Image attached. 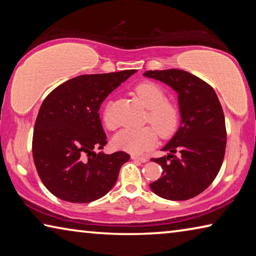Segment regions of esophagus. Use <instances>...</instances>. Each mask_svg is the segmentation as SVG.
I'll return each instance as SVG.
<instances>
[{
	"instance_id": "1",
	"label": "esophagus",
	"mask_w": 256,
	"mask_h": 256,
	"mask_svg": "<svg viewBox=\"0 0 256 256\" xmlns=\"http://www.w3.org/2000/svg\"><path fill=\"white\" fill-rule=\"evenodd\" d=\"M131 158L133 160H138V162H148V158L140 157V156H138V154H132Z\"/></svg>"
}]
</instances>
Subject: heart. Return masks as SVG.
Segmentation results:
<instances>
[{"instance_id":"b5f03b06","label":"heart","mask_w":256,"mask_h":256,"mask_svg":"<svg viewBox=\"0 0 256 256\" xmlns=\"http://www.w3.org/2000/svg\"><path fill=\"white\" fill-rule=\"evenodd\" d=\"M136 98L146 108V125L136 130H123L114 138L116 148L130 154H142L157 144L159 136L167 138L176 132L180 124L178 108L166 100V94L158 84L154 82H142L133 90ZM102 122L108 130H116L118 123L112 118L110 107L107 105L102 110ZM158 132H157L156 131Z\"/></svg>"}]
</instances>
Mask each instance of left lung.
Returning a JSON list of instances; mask_svg holds the SVG:
<instances>
[{
    "label": "left lung",
    "mask_w": 256,
    "mask_h": 256,
    "mask_svg": "<svg viewBox=\"0 0 256 256\" xmlns=\"http://www.w3.org/2000/svg\"><path fill=\"white\" fill-rule=\"evenodd\" d=\"M144 76L178 94L182 118L178 131L162 149L170 154L151 159L164 172L150 188L167 200H188L209 188L222 164L227 132L222 104L210 84L186 71H146Z\"/></svg>",
    "instance_id": "left-lung-1"
}]
</instances>
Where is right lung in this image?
<instances>
[{"instance_id": "1", "label": "right lung", "mask_w": 256, "mask_h": 256, "mask_svg": "<svg viewBox=\"0 0 256 256\" xmlns=\"http://www.w3.org/2000/svg\"><path fill=\"white\" fill-rule=\"evenodd\" d=\"M136 70L84 74L55 88L42 102L32 136V156L42 184L60 200L89 203L110 192L130 154H96L107 144L99 110Z\"/></svg>"}]
</instances>
